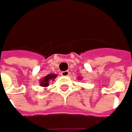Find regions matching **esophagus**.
Returning a JSON list of instances; mask_svg holds the SVG:
<instances>
[{
	"label": "esophagus",
	"instance_id": "esophagus-1",
	"mask_svg": "<svg viewBox=\"0 0 132 132\" xmlns=\"http://www.w3.org/2000/svg\"><path fill=\"white\" fill-rule=\"evenodd\" d=\"M61 75L63 77H67L69 75V71H62Z\"/></svg>",
	"mask_w": 132,
	"mask_h": 132
}]
</instances>
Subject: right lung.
Here are the masks:
<instances>
[{
	"mask_svg": "<svg viewBox=\"0 0 132 132\" xmlns=\"http://www.w3.org/2000/svg\"><path fill=\"white\" fill-rule=\"evenodd\" d=\"M57 77V75H55V74H50V75H47L46 77H43L42 80H40V85L42 86V87H47L49 85V82L51 81V80H55V78Z\"/></svg>",
	"mask_w": 132,
	"mask_h": 132,
	"instance_id": "add662e5",
	"label": "right lung"
}]
</instances>
